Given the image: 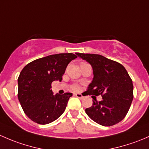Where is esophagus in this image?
I'll return each instance as SVG.
<instances>
[{
    "label": "esophagus",
    "instance_id": "esophagus-1",
    "mask_svg": "<svg viewBox=\"0 0 149 149\" xmlns=\"http://www.w3.org/2000/svg\"><path fill=\"white\" fill-rule=\"evenodd\" d=\"M75 96H76V97H77L78 98L80 99V100H82V99H84L83 95H82L81 94H80V93H76V94H75Z\"/></svg>",
    "mask_w": 149,
    "mask_h": 149
}]
</instances>
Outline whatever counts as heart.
<instances>
[{
  "mask_svg": "<svg viewBox=\"0 0 149 149\" xmlns=\"http://www.w3.org/2000/svg\"><path fill=\"white\" fill-rule=\"evenodd\" d=\"M73 90H77L78 89V86H74L73 87Z\"/></svg>",
  "mask_w": 149,
  "mask_h": 149,
  "instance_id": "1",
  "label": "heart"
}]
</instances>
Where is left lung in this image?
Returning a JSON list of instances; mask_svg holds the SVG:
<instances>
[{
    "label": "left lung",
    "mask_w": 149,
    "mask_h": 149,
    "mask_svg": "<svg viewBox=\"0 0 149 149\" xmlns=\"http://www.w3.org/2000/svg\"><path fill=\"white\" fill-rule=\"evenodd\" d=\"M76 54L93 69L94 78L86 91L87 95L102 97V101H93L92 106L85 109L86 113L103 126H112L120 122L127 115L133 99V81L126 69L102 55Z\"/></svg>",
    "instance_id": "obj_1"
}]
</instances>
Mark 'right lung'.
Here are the masks:
<instances>
[{
	"label": "right lung",
	"mask_w": 149,
	"mask_h": 149,
	"mask_svg": "<svg viewBox=\"0 0 149 149\" xmlns=\"http://www.w3.org/2000/svg\"><path fill=\"white\" fill-rule=\"evenodd\" d=\"M73 53H60L39 58L25 66L18 78V98L29 119L45 125L58 119L65 111L72 93L53 95L51 84L62 81Z\"/></svg>",
	"instance_id": "add662e5"
}]
</instances>
